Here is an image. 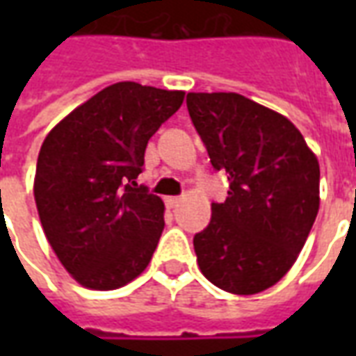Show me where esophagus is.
Returning <instances> with one entry per match:
<instances>
[{"label":"esophagus","instance_id":"obj_1","mask_svg":"<svg viewBox=\"0 0 356 356\" xmlns=\"http://www.w3.org/2000/svg\"><path fill=\"white\" fill-rule=\"evenodd\" d=\"M179 204H181V198H179V196H168V198H165V206L170 209L177 208Z\"/></svg>","mask_w":356,"mask_h":356}]
</instances>
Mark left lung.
<instances>
[{"label": "left lung", "instance_id": "1", "mask_svg": "<svg viewBox=\"0 0 356 356\" xmlns=\"http://www.w3.org/2000/svg\"><path fill=\"white\" fill-rule=\"evenodd\" d=\"M186 106L211 165L231 181L194 236L198 267L229 293H259L305 246L321 206L318 160L288 118L244 95L188 93Z\"/></svg>", "mask_w": 356, "mask_h": 356}]
</instances>
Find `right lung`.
<instances>
[{
	"label": "right lung",
	"instance_id": "1",
	"mask_svg": "<svg viewBox=\"0 0 356 356\" xmlns=\"http://www.w3.org/2000/svg\"><path fill=\"white\" fill-rule=\"evenodd\" d=\"M183 101L185 91L118 81L43 140L34 177L38 216L58 261L83 288H122L152 259L165 208L135 179L148 139Z\"/></svg>",
	"mask_w": 356,
	"mask_h": 356
}]
</instances>
